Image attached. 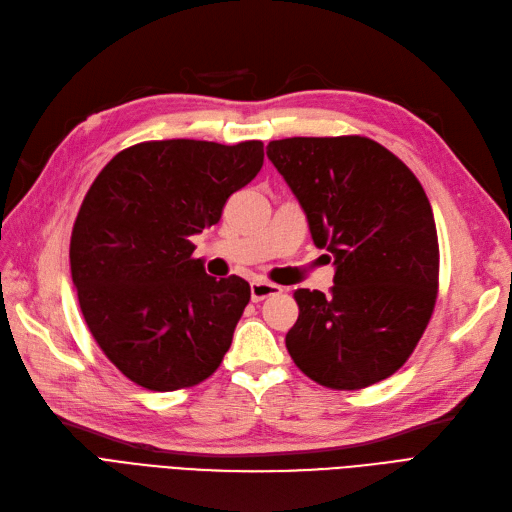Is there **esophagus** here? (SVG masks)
Returning a JSON list of instances; mask_svg holds the SVG:
<instances>
[{
    "instance_id": "obj_1",
    "label": "esophagus",
    "mask_w": 512,
    "mask_h": 512,
    "mask_svg": "<svg viewBox=\"0 0 512 512\" xmlns=\"http://www.w3.org/2000/svg\"><path fill=\"white\" fill-rule=\"evenodd\" d=\"M282 289L278 285H274V282H263V280H253L251 282V299L255 301H263L268 299L272 295H278Z\"/></svg>"
}]
</instances>
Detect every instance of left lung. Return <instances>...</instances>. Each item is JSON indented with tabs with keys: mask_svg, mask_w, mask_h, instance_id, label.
Here are the masks:
<instances>
[{
	"mask_svg": "<svg viewBox=\"0 0 512 512\" xmlns=\"http://www.w3.org/2000/svg\"><path fill=\"white\" fill-rule=\"evenodd\" d=\"M266 151L335 266L329 295L295 291L291 358L335 390L386 380L418 346L437 301L439 240L424 187L367 137H293Z\"/></svg>",
	"mask_w": 512,
	"mask_h": 512,
	"instance_id": "obj_1",
	"label": "left lung"
}]
</instances>
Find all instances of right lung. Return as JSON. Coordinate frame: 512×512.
<instances>
[{
  "instance_id": "obj_1",
  "label": "right lung",
  "mask_w": 512,
  "mask_h": 512,
  "mask_svg": "<svg viewBox=\"0 0 512 512\" xmlns=\"http://www.w3.org/2000/svg\"><path fill=\"white\" fill-rule=\"evenodd\" d=\"M261 166V141H147L90 185L73 223L71 278L92 337L130 382L170 392L221 365L251 287L208 276L189 238L215 225Z\"/></svg>"
}]
</instances>
